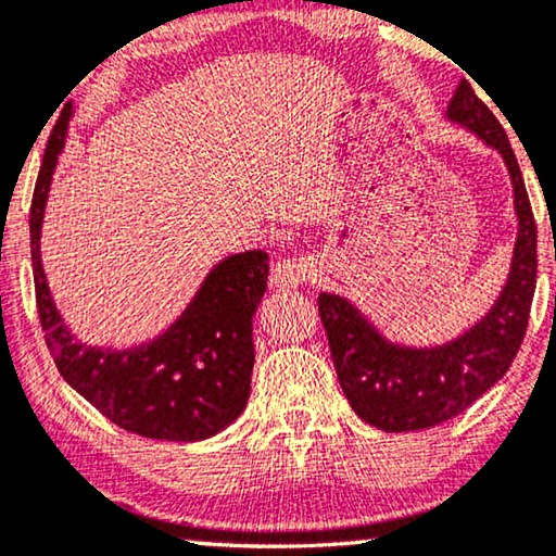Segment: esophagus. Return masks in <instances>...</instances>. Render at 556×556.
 I'll return each instance as SVG.
<instances>
[{
    "label": "esophagus",
    "instance_id": "esophagus-1",
    "mask_svg": "<svg viewBox=\"0 0 556 556\" xmlns=\"http://www.w3.org/2000/svg\"><path fill=\"white\" fill-rule=\"evenodd\" d=\"M317 277V262L313 256L302 254V256H290L277 262L271 274V282L277 290H292V287L307 285Z\"/></svg>",
    "mask_w": 556,
    "mask_h": 556
}]
</instances>
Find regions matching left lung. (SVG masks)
Masks as SVG:
<instances>
[{"label":"left lung","mask_w":556,"mask_h":556,"mask_svg":"<svg viewBox=\"0 0 556 556\" xmlns=\"http://www.w3.org/2000/svg\"><path fill=\"white\" fill-rule=\"evenodd\" d=\"M447 116L476 131L506 160L514 182L519 239L508 285L498 302L476 328L447 345L419 351L391 345L348 300L325 292L317 298L340 389L353 412L383 432H414L442 425L503 379L527 336L536 290V220L506 131L468 80L457 86Z\"/></svg>","instance_id":"8db88e82"}]
</instances>
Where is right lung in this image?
Returning a JSON list of instances; mask_svg holds the SVG:
<instances>
[{"label": "right lung", "instance_id": "add662e5", "mask_svg": "<svg viewBox=\"0 0 556 556\" xmlns=\"http://www.w3.org/2000/svg\"><path fill=\"white\" fill-rule=\"evenodd\" d=\"M61 116L48 137L29 205L35 302L58 371L116 427L150 440L195 442L216 434L249 402L251 317L266 292L269 256L247 251L218 264L165 336L137 351L86 348L63 328L40 264V226L50 175L65 142Z\"/></svg>", "mask_w": 556, "mask_h": 556}]
</instances>
